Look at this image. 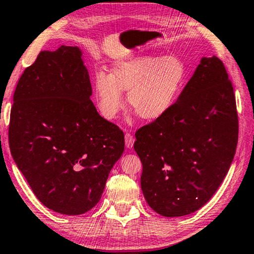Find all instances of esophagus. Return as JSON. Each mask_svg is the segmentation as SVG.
Wrapping results in <instances>:
<instances>
[{"instance_id": "34e87169", "label": "esophagus", "mask_w": 254, "mask_h": 254, "mask_svg": "<svg viewBox=\"0 0 254 254\" xmlns=\"http://www.w3.org/2000/svg\"><path fill=\"white\" fill-rule=\"evenodd\" d=\"M134 144V138L132 136V134L127 133L126 134V146L127 148H132Z\"/></svg>"}]
</instances>
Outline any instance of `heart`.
Returning <instances> with one entry per match:
<instances>
[{
	"mask_svg": "<svg viewBox=\"0 0 254 254\" xmlns=\"http://www.w3.org/2000/svg\"><path fill=\"white\" fill-rule=\"evenodd\" d=\"M187 79V67L175 55H144L116 62L111 74L96 72L94 91L100 115L113 120L127 103L143 121H156L174 105Z\"/></svg>",
	"mask_w": 254,
	"mask_h": 254,
	"instance_id": "heart-1",
	"label": "heart"
}]
</instances>
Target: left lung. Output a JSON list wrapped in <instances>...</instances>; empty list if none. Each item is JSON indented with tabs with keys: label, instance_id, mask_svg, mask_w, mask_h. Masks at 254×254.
<instances>
[{
	"label": "left lung",
	"instance_id": "1",
	"mask_svg": "<svg viewBox=\"0 0 254 254\" xmlns=\"http://www.w3.org/2000/svg\"><path fill=\"white\" fill-rule=\"evenodd\" d=\"M237 138L226 69L216 56L202 58L171 110L135 132L141 190L152 210L181 217L204 206L231 167Z\"/></svg>",
	"mask_w": 254,
	"mask_h": 254
}]
</instances>
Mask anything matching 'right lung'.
Returning a JSON list of instances; mask_svg holds the SVG:
<instances>
[{"label": "right lung", "instance_id": "1", "mask_svg": "<svg viewBox=\"0 0 254 254\" xmlns=\"http://www.w3.org/2000/svg\"><path fill=\"white\" fill-rule=\"evenodd\" d=\"M89 73L76 46L43 51L20 76L9 144L20 172L44 206L81 215L98 203L124 133L98 114Z\"/></svg>", "mask_w": 254, "mask_h": 254}]
</instances>
